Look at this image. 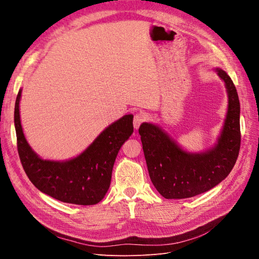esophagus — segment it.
<instances>
[{"instance_id": "esophagus-1", "label": "esophagus", "mask_w": 259, "mask_h": 259, "mask_svg": "<svg viewBox=\"0 0 259 259\" xmlns=\"http://www.w3.org/2000/svg\"><path fill=\"white\" fill-rule=\"evenodd\" d=\"M145 120H146V115L144 113L142 112L136 113L134 116V127L137 130L140 126V124H142Z\"/></svg>"}]
</instances>
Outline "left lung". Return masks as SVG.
<instances>
[{
    "instance_id": "8db88e82",
    "label": "left lung",
    "mask_w": 259,
    "mask_h": 259,
    "mask_svg": "<svg viewBox=\"0 0 259 259\" xmlns=\"http://www.w3.org/2000/svg\"><path fill=\"white\" fill-rule=\"evenodd\" d=\"M228 93V111L217 144L203 153L183 150L165 132L151 123L139 127L149 176L165 199H186L206 192L229 175L238 159L240 101L230 76L216 69Z\"/></svg>"
}]
</instances>
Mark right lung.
Masks as SVG:
<instances>
[{
    "label": "right lung",
    "instance_id": "right-lung-1",
    "mask_svg": "<svg viewBox=\"0 0 259 259\" xmlns=\"http://www.w3.org/2000/svg\"><path fill=\"white\" fill-rule=\"evenodd\" d=\"M20 97L21 90L15 104L14 121L18 154L30 182L43 193L61 202L77 205L97 204L110 187L117 152L134 131L133 115H124L109 125L74 159L43 160L31 149L23 135L19 114Z\"/></svg>",
    "mask_w": 259,
    "mask_h": 259
}]
</instances>
